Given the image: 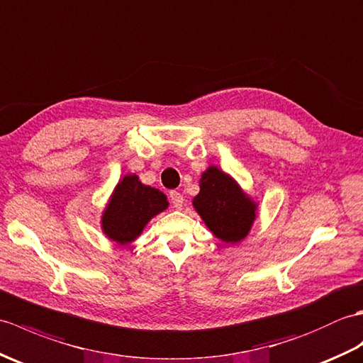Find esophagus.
I'll list each match as a JSON object with an SVG mask.
<instances>
[{
  "label": "esophagus",
  "mask_w": 363,
  "mask_h": 363,
  "mask_svg": "<svg viewBox=\"0 0 363 363\" xmlns=\"http://www.w3.org/2000/svg\"><path fill=\"white\" fill-rule=\"evenodd\" d=\"M171 202H172V205H174V208H177V209H180L182 206H183V202H184V199H183V196L180 194V192H177V191H171Z\"/></svg>",
  "instance_id": "1"
}]
</instances>
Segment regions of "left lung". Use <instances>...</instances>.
Masks as SVG:
<instances>
[{"label":"left lung","mask_w":363,"mask_h":363,"mask_svg":"<svg viewBox=\"0 0 363 363\" xmlns=\"http://www.w3.org/2000/svg\"><path fill=\"white\" fill-rule=\"evenodd\" d=\"M192 206L213 235L225 244H238L248 236L256 220L257 203L239 183L217 166H209L199 182Z\"/></svg>","instance_id":"1"}]
</instances>
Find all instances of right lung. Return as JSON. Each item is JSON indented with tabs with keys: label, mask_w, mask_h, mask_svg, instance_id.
<instances>
[{
	"label": "right lung",
	"mask_w": 363,
	"mask_h": 363,
	"mask_svg": "<svg viewBox=\"0 0 363 363\" xmlns=\"http://www.w3.org/2000/svg\"><path fill=\"white\" fill-rule=\"evenodd\" d=\"M167 206L163 192L143 184L138 175L127 174L118 182L101 216L102 233L119 245L130 244L152 217L163 213Z\"/></svg>",
	"instance_id": "right-lung-1"
}]
</instances>
